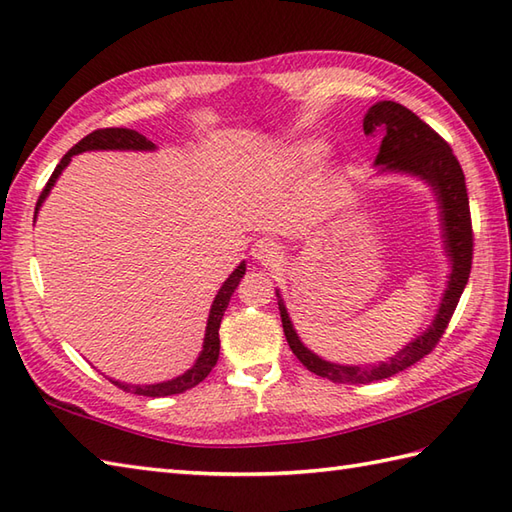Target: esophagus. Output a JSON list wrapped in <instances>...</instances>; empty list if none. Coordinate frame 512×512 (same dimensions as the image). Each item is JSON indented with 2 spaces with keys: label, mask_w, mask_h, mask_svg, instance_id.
<instances>
[{
  "label": "esophagus",
  "mask_w": 512,
  "mask_h": 512,
  "mask_svg": "<svg viewBox=\"0 0 512 512\" xmlns=\"http://www.w3.org/2000/svg\"><path fill=\"white\" fill-rule=\"evenodd\" d=\"M250 255H253V259H255L257 264L270 266V264L279 262V257H281V246L275 242V239L262 237V239H257V242L253 244V248H250Z\"/></svg>",
  "instance_id": "34e87169"
}]
</instances>
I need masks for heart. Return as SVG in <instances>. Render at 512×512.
Here are the masks:
<instances>
[{
	"instance_id": "obj_1",
	"label": "heart",
	"mask_w": 512,
	"mask_h": 512,
	"mask_svg": "<svg viewBox=\"0 0 512 512\" xmlns=\"http://www.w3.org/2000/svg\"><path fill=\"white\" fill-rule=\"evenodd\" d=\"M328 156V145L321 140H303L286 151V162L290 167H314Z\"/></svg>"
}]
</instances>
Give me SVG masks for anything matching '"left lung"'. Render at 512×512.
I'll list each match as a JSON object with an SVG mask.
<instances>
[{
	"instance_id": "1",
	"label": "left lung",
	"mask_w": 512,
	"mask_h": 512,
	"mask_svg": "<svg viewBox=\"0 0 512 512\" xmlns=\"http://www.w3.org/2000/svg\"><path fill=\"white\" fill-rule=\"evenodd\" d=\"M363 129L367 136L374 134L376 129H383V143H380V151L374 160L378 176L398 173V176L418 178L427 184L433 198H436L442 248L449 262V279L447 288L442 292L440 306L427 328L413 336L407 345H402L394 356H389V361L365 367L325 361L306 347L290 319L281 290L275 288L281 323H284V334L292 354L310 372L330 378L334 383H374V380L402 372V369L418 363L422 356H427L453 317V310L458 306L466 281H469L473 259L469 195H466L462 167L458 158L453 156L451 147L405 105L394 101H378L369 107L363 118Z\"/></svg>"
}]
</instances>
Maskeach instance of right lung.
<instances>
[{"instance_id": "add662e5", "label": "right lung", "mask_w": 512, "mask_h": 512, "mask_svg": "<svg viewBox=\"0 0 512 512\" xmlns=\"http://www.w3.org/2000/svg\"><path fill=\"white\" fill-rule=\"evenodd\" d=\"M83 151H156V145L151 143L149 138H145L143 134H138L136 129H123V127L96 129V132L79 140V143H76L68 151V154L61 158L57 169H54V173L46 184V189H43L39 195V202L35 206V220H37L41 204L46 202V198L50 195L54 184H57L63 169L70 165L72 156H79V154H83ZM244 275H246V262L239 264L233 273L228 275L222 288L217 290V295H215V299L211 303V310H209V319H206L202 350L187 372L176 376V378H171V380H162V383H151V385H129V383H121V380L110 378L112 383L129 391V394L149 396V398H165V396H173V394H182V391H187L198 383H202V380L209 376V372L215 367L217 358H220V323L224 317V310L228 308V301H231L233 292L239 286V281H242Z\"/></svg>"}]
</instances>
